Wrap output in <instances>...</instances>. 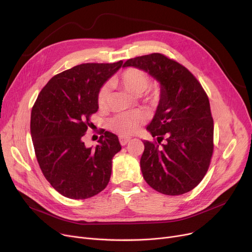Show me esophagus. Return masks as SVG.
Segmentation results:
<instances>
[{
  "instance_id": "1",
  "label": "esophagus",
  "mask_w": 252,
  "mask_h": 252,
  "mask_svg": "<svg viewBox=\"0 0 252 252\" xmlns=\"http://www.w3.org/2000/svg\"><path fill=\"white\" fill-rule=\"evenodd\" d=\"M130 140H131V138H129V137H123V136H121V137L119 138V141H120V144H121V145H126Z\"/></svg>"
}]
</instances>
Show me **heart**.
I'll return each mask as SVG.
<instances>
[{
	"label": "heart",
	"mask_w": 252,
	"mask_h": 252,
	"mask_svg": "<svg viewBox=\"0 0 252 252\" xmlns=\"http://www.w3.org/2000/svg\"><path fill=\"white\" fill-rule=\"evenodd\" d=\"M113 82L121 86L129 94L139 96L146 92L150 86L151 80L147 73L135 67H130L123 70L119 75L114 77ZM110 90L108 85H102L97 94V105L100 109L106 108L109 101ZM156 94H153L149 99H155ZM146 121V116L140 112H130L118 114L109 121V127L114 132L121 136H128L139 131L140 127Z\"/></svg>",
	"instance_id": "obj_1"
}]
</instances>
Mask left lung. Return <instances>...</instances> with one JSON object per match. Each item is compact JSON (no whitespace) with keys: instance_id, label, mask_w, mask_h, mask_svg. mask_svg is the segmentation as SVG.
Returning a JSON list of instances; mask_svg holds the SVG:
<instances>
[{"instance_id":"1","label":"left lung","mask_w":252,"mask_h":252,"mask_svg":"<svg viewBox=\"0 0 252 252\" xmlns=\"http://www.w3.org/2000/svg\"><path fill=\"white\" fill-rule=\"evenodd\" d=\"M147 72L161 86L156 115L147 126L157 141L144 140L140 158L143 178L166 195L196 187L209 170L214 152V120L208 94L187 68L154 53L127 60L123 67Z\"/></svg>"}]
</instances>
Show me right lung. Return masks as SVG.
<instances>
[{
  "instance_id": "1",
  "label": "right lung",
  "mask_w": 252,
  "mask_h": 252,
  "mask_svg": "<svg viewBox=\"0 0 252 252\" xmlns=\"http://www.w3.org/2000/svg\"><path fill=\"white\" fill-rule=\"evenodd\" d=\"M123 62L85 63L57 74L39 93L32 110L31 132L39 168L49 183L72 199L90 198L105 189L112 159L121 151L113 133L100 130L98 144L82 137L97 112L99 88Z\"/></svg>"
}]
</instances>
